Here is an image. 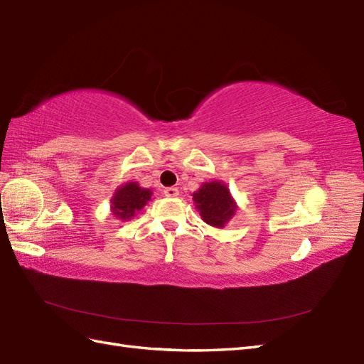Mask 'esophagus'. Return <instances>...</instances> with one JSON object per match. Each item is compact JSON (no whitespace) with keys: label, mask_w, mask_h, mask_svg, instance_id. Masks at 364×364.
<instances>
[{"label":"esophagus","mask_w":364,"mask_h":364,"mask_svg":"<svg viewBox=\"0 0 364 364\" xmlns=\"http://www.w3.org/2000/svg\"><path fill=\"white\" fill-rule=\"evenodd\" d=\"M164 194L167 197H178L179 196V190L174 188V186H168V188L164 190Z\"/></svg>","instance_id":"esophagus-1"}]
</instances>
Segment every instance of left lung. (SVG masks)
<instances>
[{"label": "left lung", "mask_w": 364, "mask_h": 364, "mask_svg": "<svg viewBox=\"0 0 364 364\" xmlns=\"http://www.w3.org/2000/svg\"><path fill=\"white\" fill-rule=\"evenodd\" d=\"M193 200L203 222L220 229L229 223L238 209L228 185L222 181L203 182L200 188L193 193Z\"/></svg>", "instance_id": "8db88e82"}]
</instances>
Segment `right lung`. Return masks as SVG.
Here are the masks:
<instances>
[{
	"mask_svg": "<svg viewBox=\"0 0 364 364\" xmlns=\"http://www.w3.org/2000/svg\"><path fill=\"white\" fill-rule=\"evenodd\" d=\"M153 191L142 188L138 182H126L118 186L111 199V213L121 222H129L151 199Z\"/></svg>",
	"mask_w": 364,
	"mask_h": 364,
	"instance_id": "obj_1",
	"label": "right lung"
}]
</instances>
